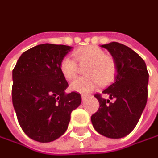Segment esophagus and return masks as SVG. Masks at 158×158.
Segmentation results:
<instances>
[{
  "label": "esophagus",
  "mask_w": 158,
  "mask_h": 158,
  "mask_svg": "<svg viewBox=\"0 0 158 158\" xmlns=\"http://www.w3.org/2000/svg\"><path fill=\"white\" fill-rule=\"evenodd\" d=\"M86 99H87V95H85V94H82V95H81V100H82V102L86 101Z\"/></svg>",
  "instance_id": "esophagus-1"
}]
</instances>
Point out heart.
Segmentation results:
<instances>
[{"instance_id":"b5f03b06","label":"heart","mask_w":158,"mask_h":158,"mask_svg":"<svg viewBox=\"0 0 158 158\" xmlns=\"http://www.w3.org/2000/svg\"><path fill=\"white\" fill-rule=\"evenodd\" d=\"M75 62L70 56L62 58L59 69L62 76L67 81H71L77 77L78 65L85 66L83 74L86 77H79L71 82L73 91L86 94L93 91L98 84L106 86L114 81L117 74V65L111 56L106 55L101 48L89 45L81 48L73 53Z\"/></svg>"}]
</instances>
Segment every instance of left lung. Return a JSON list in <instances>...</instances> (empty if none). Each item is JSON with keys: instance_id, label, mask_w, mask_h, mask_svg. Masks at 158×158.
<instances>
[{"instance_id": "obj_1", "label": "left lung", "mask_w": 158, "mask_h": 158, "mask_svg": "<svg viewBox=\"0 0 158 158\" xmlns=\"http://www.w3.org/2000/svg\"><path fill=\"white\" fill-rule=\"evenodd\" d=\"M117 65L115 81L102 93L109 95L110 102L96 94L100 103L91 116L94 128L110 139H120L131 132L139 122L147 102L148 74L146 64L138 53L118 42L102 44Z\"/></svg>"}]
</instances>
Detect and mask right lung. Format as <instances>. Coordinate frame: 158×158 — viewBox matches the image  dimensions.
Returning <instances> with one entry per match:
<instances>
[{
  "instance_id": "obj_1",
  "label": "right lung",
  "mask_w": 158,
  "mask_h": 158,
  "mask_svg": "<svg viewBox=\"0 0 158 158\" xmlns=\"http://www.w3.org/2000/svg\"><path fill=\"white\" fill-rule=\"evenodd\" d=\"M72 47L42 44L25 52L13 69L12 100L23 131L48 143L64 133L70 114L80 106L81 94H66L68 82L59 64Z\"/></svg>"
}]
</instances>
